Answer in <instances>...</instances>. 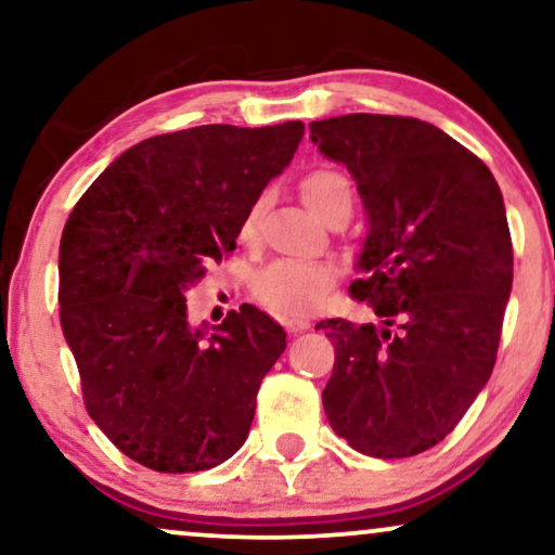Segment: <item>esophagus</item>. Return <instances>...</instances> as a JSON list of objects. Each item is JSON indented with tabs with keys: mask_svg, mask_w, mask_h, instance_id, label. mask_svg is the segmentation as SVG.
<instances>
[{
	"mask_svg": "<svg viewBox=\"0 0 555 555\" xmlns=\"http://www.w3.org/2000/svg\"><path fill=\"white\" fill-rule=\"evenodd\" d=\"M283 325L287 333H302V331H308L310 323L306 321V318H285Z\"/></svg>",
	"mask_w": 555,
	"mask_h": 555,
	"instance_id": "esophagus-1",
	"label": "esophagus"
}]
</instances>
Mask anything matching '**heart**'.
Wrapping results in <instances>:
<instances>
[{
  "instance_id": "heart-1",
  "label": "heart",
  "mask_w": 555,
  "mask_h": 555,
  "mask_svg": "<svg viewBox=\"0 0 555 555\" xmlns=\"http://www.w3.org/2000/svg\"><path fill=\"white\" fill-rule=\"evenodd\" d=\"M300 196L313 215L328 219L333 211L351 207L353 192L351 181L344 171L331 169V166H318V169H310L300 179ZM260 217L262 199H257L242 219V240L253 242L257 237ZM333 280H336V270L328 262L283 257V260L270 262L255 278V295L275 315L306 318L323 306L333 287Z\"/></svg>"
}]
</instances>
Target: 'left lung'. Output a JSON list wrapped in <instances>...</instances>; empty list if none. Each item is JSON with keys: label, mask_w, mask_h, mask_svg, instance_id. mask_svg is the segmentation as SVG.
Here are the masks:
<instances>
[{"label": "left lung", "mask_w": 555, "mask_h": 555, "mask_svg": "<svg viewBox=\"0 0 555 555\" xmlns=\"http://www.w3.org/2000/svg\"><path fill=\"white\" fill-rule=\"evenodd\" d=\"M369 211L348 293L382 318L315 325L336 363L323 406L338 437L378 460L412 457L457 427L498 359L513 240L488 166L437 126L351 113L310 124Z\"/></svg>", "instance_id": "1"}]
</instances>
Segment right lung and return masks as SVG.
I'll return each instance as SVG.
<instances>
[{"label": "right lung", "instance_id": "1", "mask_svg": "<svg viewBox=\"0 0 555 555\" xmlns=\"http://www.w3.org/2000/svg\"><path fill=\"white\" fill-rule=\"evenodd\" d=\"M302 131L287 120L154 135L120 154L67 217L57 298L82 401L143 467L202 473L245 444L285 333L240 306L204 344L184 291L234 253L247 209L291 164Z\"/></svg>", "mask_w": 555, "mask_h": 555}]
</instances>
